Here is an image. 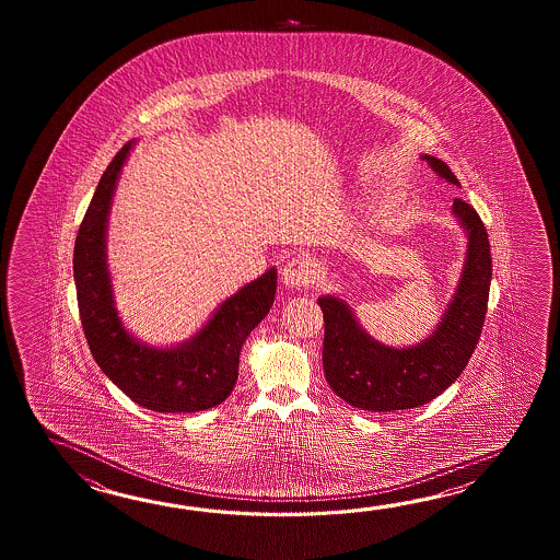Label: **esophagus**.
Listing matches in <instances>:
<instances>
[{
	"mask_svg": "<svg viewBox=\"0 0 560 560\" xmlns=\"http://www.w3.org/2000/svg\"><path fill=\"white\" fill-rule=\"evenodd\" d=\"M282 282L288 288H294V290H302V288H310V285L316 282V266L312 264L308 258H292L290 262L285 264L284 270H282Z\"/></svg>",
	"mask_w": 560,
	"mask_h": 560,
	"instance_id": "1",
	"label": "esophagus"
}]
</instances>
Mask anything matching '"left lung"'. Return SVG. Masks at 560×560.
Returning a JSON list of instances; mask_svg holds the SVG:
<instances>
[{
	"instance_id": "1",
	"label": "left lung",
	"mask_w": 560,
	"mask_h": 560,
	"mask_svg": "<svg viewBox=\"0 0 560 560\" xmlns=\"http://www.w3.org/2000/svg\"><path fill=\"white\" fill-rule=\"evenodd\" d=\"M422 160L439 178L460 186L442 160L429 154ZM451 212L468 240L465 264L436 328L418 345H382L362 328L342 298H318L324 314V374L334 394L348 405L372 412L427 405L463 374L472 357L487 316L492 258L475 208L456 198Z\"/></svg>"
}]
</instances>
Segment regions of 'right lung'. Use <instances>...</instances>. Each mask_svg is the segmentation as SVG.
I'll return each mask as SVG.
<instances>
[{
	"label": "right lung",
	"instance_id": "right-lung-1",
	"mask_svg": "<svg viewBox=\"0 0 560 560\" xmlns=\"http://www.w3.org/2000/svg\"><path fill=\"white\" fill-rule=\"evenodd\" d=\"M130 140L106 167L73 248V280L85 340L97 366L136 405L200 412L224 402L238 381L240 350L275 304L276 268L228 296L198 332L178 345H148L124 326L107 266V220Z\"/></svg>",
	"mask_w": 560,
	"mask_h": 560
}]
</instances>
